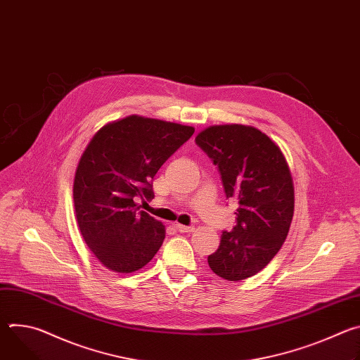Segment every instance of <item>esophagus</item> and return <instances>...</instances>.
<instances>
[{
    "mask_svg": "<svg viewBox=\"0 0 360 360\" xmlns=\"http://www.w3.org/2000/svg\"><path fill=\"white\" fill-rule=\"evenodd\" d=\"M174 226L181 233H186V232H192L193 231V226H185V225H181V224H175Z\"/></svg>",
    "mask_w": 360,
    "mask_h": 360,
    "instance_id": "esophagus-1",
    "label": "esophagus"
}]
</instances>
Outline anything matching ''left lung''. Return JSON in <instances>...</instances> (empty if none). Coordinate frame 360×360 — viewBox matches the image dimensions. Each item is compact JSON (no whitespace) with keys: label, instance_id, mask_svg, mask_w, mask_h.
<instances>
[{"label":"left lung","instance_id":"obj_1","mask_svg":"<svg viewBox=\"0 0 360 360\" xmlns=\"http://www.w3.org/2000/svg\"><path fill=\"white\" fill-rule=\"evenodd\" d=\"M218 168L226 198L236 203V225L224 231L210 268L226 281L262 271L283 245L293 217V184L279 146L259 129L217 125L195 138Z\"/></svg>","mask_w":360,"mask_h":360}]
</instances>
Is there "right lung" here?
<instances>
[{
  "mask_svg": "<svg viewBox=\"0 0 360 360\" xmlns=\"http://www.w3.org/2000/svg\"><path fill=\"white\" fill-rule=\"evenodd\" d=\"M193 132L132 115L105 125L88 143L75 172L74 207L88 248L108 269L138 271L160 250L165 228L136 200L153 198V176Z\"/></svg>",
  "mask_w": 360,
  "mask_h": 360,
  "instance_id": "right-lung-1",
  "label": "right lung"
}]
</instances>
